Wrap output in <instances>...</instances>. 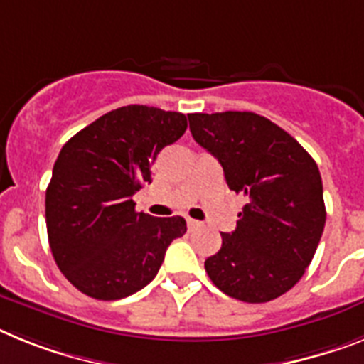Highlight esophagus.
I'll return each instance as SVG.
<instances>
[{
    "mask_svg": "<svg viewBox=\"0 0 364 364\" xmlns=\"http://www.w3.org/2000/svg\"><path fill=\"white\" fill-rule=\"evenodd\" d=\"M200 226H203V223H198V220H195V219H188L189 230H197V228H200Z\"/></svg>",
    "mask_w": 364,
    "mask_h": 364,
    "instance_id": "1",
    "label": "esophagus"
}]
</instances>
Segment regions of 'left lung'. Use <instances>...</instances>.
<instances>
[{"label":"left lung","instance_id":"left-lung-1","mask_svg":"<svg viewBox=\"0 0 364 364\" xmlns=\"http://www.w3.org/2000/svg\"><path fill=\"white\" fill-rule=\"evenodd\" d=\"M189 130L243 195L232 234L204 262L215 287L248 304L274 300L311 263L326 225L321 171L291 134L254 112L188 114Z\"/></svg>","mask_w":364,"mask_h":364}]
</instances>
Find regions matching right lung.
Listing matches in <instances>:
<instances>
[{
    "mask_svg": "<svg viewBox=\"0 0 364 364\" xmlns=\"http://www.w3.org/2000/svg\"><path fill=\"white\" fill-rule=\"evenodd\" d=\"M188 129L180 112L145 105L112 110L62 147L46 191L49 247L80 293L119 300L158 274L184 217L136 212L132 195L151 184L158 152Z\"/></svg>",
    "mask_w": 364,
    "mask_h": 364,
    "instance_id": "obj_1",
    "label": "right lung"
}]
</instances>
